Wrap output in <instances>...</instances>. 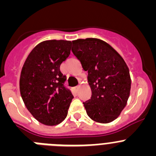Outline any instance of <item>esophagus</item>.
Here are the masks:
<instances>
[{
	"label": "esophagus",
	"mask_w": 156,
	"mask_h": 156,
	"mask_svg": "<svg viewBox=\"0 0 156 156\" xmlns=\"http://www.w3.org/2000/svg\"><path fill=\"white\" fill-rule=\"evenodd\" d=\"M79 88H80V85H78V86L76 87V90H78V89H79Z\"/></svg>",
	"instance_id": "1"
}]
</instances>
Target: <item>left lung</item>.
Here are the masks:
<instances>
[{
	"instance_id": "1",
	"label": "left lung",
	"mask_w": 156,
	"mask_h": 156,
	"mask_svg": "<svg viewBox=\"0 0 156 156\" xmlns=\"http://www.w3.org/2000/svg\"><path fill=\"white\" fill-rule=\"evenodd\" d=\"M72 51L88 73L91 97L83 102L88 116L101 123L115 120L126 106L131 86L123 58L97 38L73 41Z\"/></svg>"
}]
</instances>
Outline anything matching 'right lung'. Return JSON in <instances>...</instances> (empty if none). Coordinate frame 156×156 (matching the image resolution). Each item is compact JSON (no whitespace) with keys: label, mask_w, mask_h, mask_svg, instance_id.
I'll list each match as a JSON object with an SVG mask.
<instances>
[{"label":"right lung","mask_w":156,"mask_h":156,"mask_svg":"<svg viewBox=\"0 0 156 156\" xmlns=\"http://www.w3.org/2000/svg\"><path fill=\"white\" fill-rule=\"evenodd\" d=\"M72 42L45 41L32 50L22 69L19 89L24 104L40 122L54 126L66 119L73 95L60 71L69 56Z\"/></svg>","instance_id":"right-lung-1"}]
</instances>
